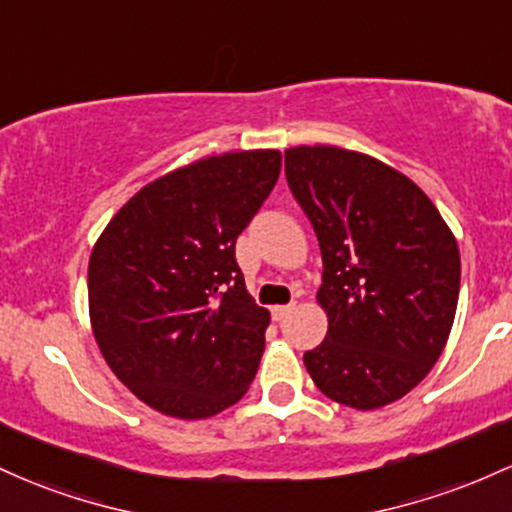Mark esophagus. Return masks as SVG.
Instances as JSON below:
<instances>
[{
    "label": "esophagus",
    "instance_id": "1",
    "mask_svg": "<svg viewBox=\"0 0 512 512\" xmlns=\"http://www.w3.org/2000/svg\"><path fill=\"white\" fill-rule=\"evenodd\" d=\"M291 310H293V303H289V305H274V308H272L274 320H284V317L289 315Z\"/></svg>",
    "mask_w": 512,
    "mask_h": 512
}]
</instances>
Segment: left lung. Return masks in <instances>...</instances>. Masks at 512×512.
<instances>
[{
  "label": "left lung",
  "instance_id": "left-lung-1",
  "mask_svg": "<svg viewBox=\"0 0 512 512\" xmlns=\"http://www.w3.org/2000/svg\"><path fill=\"white\" fill-rule=\"evenodd\" d=\"M286 180L322 252L327 337L303 363L322 395L380 409L414 390L448 342L460 250L436 204L378 158L315 144L286 149Z\"/></svg>",
  "mask_w": 512,
  "mask_h": 512
}]
</instances>
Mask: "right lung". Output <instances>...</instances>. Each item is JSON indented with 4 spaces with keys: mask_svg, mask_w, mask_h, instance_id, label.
Masks as SVG:
<instances>
[{
    "mask_svg": "<svg viewBox=\"0 0 512 512\" xmlns=\"http://www.w3.org/2000/svg\"><path fill=\"white\" fill-rule=\"evenodd\" d=\"M279 170L276 149L199 158L144 185L93 245V337L151 409L209 419L255 380L269 310L245 289L236 240Z\"/></svg>",
    "mask_w": 512,
    "mask_h": 512,
    "instance_id": "obj_1",
    "label": "right lung"
}]
</instances>
